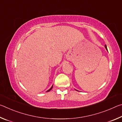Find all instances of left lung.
Wrapping results in <instances>:
<instances>
[{"instance_id":"8db88e82","label":"left lung","mask_w":122,"mask_h":122,"mask_svg":"<svg viewBox=\"0 0 122 122\" xmlns=\"http://www.w3.org/2000/svg\"><path fill=\"white\" fill-rule=\"evenodd\" d=\"M105 47H106V49H107V51H108V49H107V46H106V45H105Z\"/></svg>"}]
</instances>
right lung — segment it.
<instances>
[{
    "mask_svg": "<svg viewBox=\"0 0 122 122\" xmlns=\"http://www.w3.org/2000/svg\"><path fill=\"white\" fill-rule=\"evenodd\" d=\"M52 88H53V86H51V87L50 89H49L48 90H47V92H49V91H50V90L51 89H52Z\"/></svg>",
    "mask_w": 122,
    "mask_h": 122,
    "instance_id": "1",
    "label": "right lung"
}]
</instances>
